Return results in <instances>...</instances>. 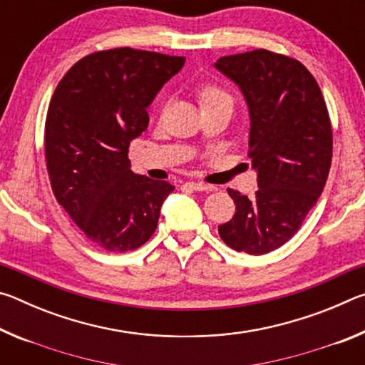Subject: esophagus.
I'll list each match as a JSON object with an SVG mask.
<instances>
[{"label":"esophagus","instance_id":"obj_1","mask_svg":"<svg viewBox=\"0 0 365 365\" xmlns=\"http://www.w3.org/2000/svg\"><path fill=\"white\" fill-rule=\"evenodd\" d=\"M183 188H190L195 191H211L212 190L211 185H206L201 182H187V183H183Z\"/></svg>","mask_w":365,"mask_h":365}]
</instances>
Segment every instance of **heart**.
<instances>
[{"label":"heart","mask_w":365,"mask_h":365,"mask_svg":"<svg viewBox=\"0 0 365 365\" xmlns=\"http://www.w3.org/2000/svg\"><path fill=\"white\" fill-rule=\"evenodd\" d=\"M196 98L201 109L212 108L220 103H232V96L225 88L214 82H202L196 86Z\"/></svg>","instance_id":"1"}]
</instances>
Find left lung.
Masks as SVG:
<instances>
[{"mask_svg": "<svg viewBox=\"0 0 365 365\" xmlns=\"http://www.w3.org/2000/svg\"><path fill=\"white\" fill-rule=\"evenodd\" d=\"M215 67L246 98L250 151L259 188H228L237 211L219 235L238 252L265 255L299 230L329 177L331 122L317 80L298 59L259 48L220 58Z\"/></svg>", "mask_w": 365, "mask_h": 365, "instance_id": "1", "label": "left lung"}]
</instances>
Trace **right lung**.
<instances>
[{
	"label": "right lung",
	"mask_w": 365,
	"mask_h": 365,
	"mask_svg": "<svg viewBox=\"0 0 365 365\" xmlns=\"http://www.w3.org/2000/svg\"><path fill=\"white\" fill-rule=\"evenodd\" d=\"M183 56L113 48L77 61L61 78L45 122V159L56 201L98 248L133 251L153 237L175 190L130 170L128 146L146 108Z\"/></svg>",
	"instance_id": "obj_1"
}]
</instances>
